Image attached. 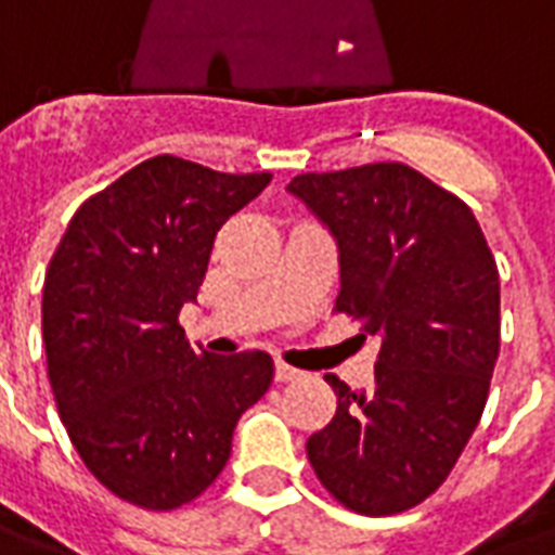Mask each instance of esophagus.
<instances>
[{"label":"esophagus","mask_w":555,"mask_h":555,"mask_svg":"<svg viewBox=\"0 0 555 555\" xmlns=\"http://www.w3.org/2000/svg\"><path fill=\"white\" fill-rule=\"evenodd\" d=\"M296 378H302V372L294 370V366H287V363L276 361V380L287 384V380H296Z\"/></svg>","instance_id":"obj_1"}]
</instances>
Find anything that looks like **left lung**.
Segmentation results:
<instances>
[{"label": "left lung", "instance_id": "8db88e82", "mask_svg": "<svg viewBox=\"0 0 555 555\" xmlns=\"http://www.w3.org/2000/svg\"><path fill=\"white\" fill-rule=\"evenodd\" d=\"M287 192L337 241V311L380 340L375 384L337 396L306 442L320 483L361 515L442 486L483 416L501 349V279L475 211L401 163L299 175Z\"/></svg>", "mask_w": 555, "mask_h": 555}]
</instances>
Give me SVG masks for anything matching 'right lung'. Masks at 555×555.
Segmentation results:
<instances>
[{
    "instance_id": "obj_1",
    "label": "right lung",
    "mask_w": 555,
    "mask_h": 555,
    "mask_svg": "<svg viewBox=\"0 0 555 555\" xmlns=\"http://www.w3.org/2000/svg\"><path fill=\"white\" fill-rule=\"evenodd\" d=\"M270 177L145 159L75 211L49 261L42 344L61 422L92 475L142 509L206 492L273 380L268 352H194L177 320L218 230Z\"/></svg>"
}]
</instances>
